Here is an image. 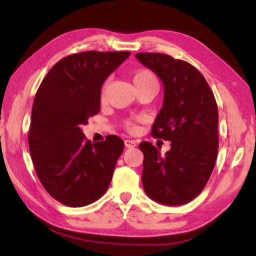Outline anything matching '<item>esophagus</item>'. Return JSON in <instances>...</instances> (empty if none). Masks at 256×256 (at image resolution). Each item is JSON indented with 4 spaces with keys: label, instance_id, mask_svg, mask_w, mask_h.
I'll list each match as a JSON object with an SVG mask.
<instances>
[{
    "label": "esophagus",
    "instance_id": "obj_1",
    "mask_svg": "<svg viewBox=\"0 0 256 256\" xmlns=\"http://www.w3.org/2000/svg\"><path fill=\"white\" fill-rule=\"evenodd\" d=\"M124 146L126 148H134V146H136V141H134V140H124Z\"/></svg>",
    "mask_w": 256,
    "mask_h": 256
}]
</instances>
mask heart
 <instances>
[{"mask_svg":"<svg viewBox=\"0 0 256 256\" xmlns=\"http://www.w3.org/2000/svg\"><path fill=\"white\" fill-rule=\"evenodd\" d=\"M132 82H134V85L136 88L138 87H142V86H148V85H156L158 86V82H157V78L155 76V74L152 71H149V70H138V72L135 73L134 76H132ZM107 84L108 82H104V87H102V94L101 96H104V90L107 88ZM126 127L128 129H134V124H132V122L130 121H127L126 122Z\"/></svg>","mask_w":256,"mask_h":256,"instance_id":"b5f03b06","label":"heart"}]
</instances>
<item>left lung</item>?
Returning <instances> with one entry per match:
<instances>
[{"instance_id":"left-lung-1","label":"left lung","mask_w":256,"mask_h":256,"mask_svg":"<svg viewBox=\"0 0 256 256\" xmlns=\"http://www.w3.org/2000/svg\"><path fill=\"white\" fill-rule=\"evenodd\" d=\"M164 85L163 106L152 135L171 142L160 155L150 142L140 143L142 184L149 198L168 206L184 205L202 191L218 155V107L208 84L191 64L164 54H136Z\"/></svg>"}]
</instances>
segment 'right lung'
Listing matches in <instances>:
<instances>
[{"mask_svg": "<svg viewBox=\"0 0 256 256\" xmlns=\"http://www.w3.org/2000/svg\"><path fill=\"white\" fill-rule=\"evenodd\" d=\"M129 51H87L62 58L34 96L29 149L34 170L51 197L71 208L98 200L110 186L124 141L110 135L92 143L82 126L100 112L101 87Z\"/></svg>", "mask_w": 256, "mask_h": 256, "instance_id": "obj_1", "label": "right lung"}]
</instances>
